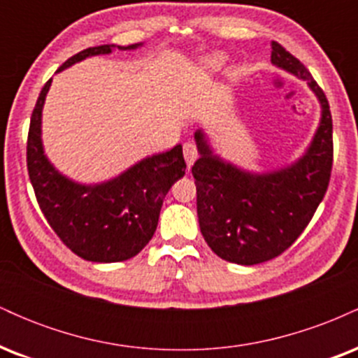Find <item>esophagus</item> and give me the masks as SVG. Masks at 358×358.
Segmentation results:
<instances>
[{
    "mask_svg": "<svg viewBox=\"0 0 358 358\" xmlns=\"http://www.w3.org/2000/svg\"><path fill=\"white\" fill-rule=\"evenodd\" d=\"M183 156H185V162H187V166L190 168L193 163H195V159L199 158V150H196V145L195 143L188 141L183 145Z\"/></svg>",
    "mask_w": 358,
    "mask_h": 358,
    "instance_id": "obj_1",
    "label": "esophagus"
}]
</instances>
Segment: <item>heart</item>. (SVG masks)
<instances>
[{
  "label": "heart",
  "mask_w": 358,
  "mask_h": 358,
  "mask_svg": "<svg viewBox=\"0 0 358 358\" xmlns=\"http://www.w3.org/2000/svg\"><path fill=\"white\" fill-rule=\"evenodd\" d=\"M222 65H224V57H222V55H208L202 60V64H200V69H202L203 73H212V72H217L219 69H222Z\"/></svg>",
  "instance_id": "b5f03b06"
}]
</instances>
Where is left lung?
Wrapping results in <instances>:
<instances>
[{"mask_svg": "<svg viewBox=\"0 0 358 358\" xmlns=\"http://www.w3.org/2000/svg\"><path fill=\"white\" fill-rule=\"evenodd\" d=\"M271 48V62L306 80L322 104L305 156L274 173H249L212 155L202 131L195 133L200 158L192 175L200 231L217 256L242 266L271 261L291 248L323 200L334 165V124L323 89L285 47L273 42Z\"/></svg>", "mask_w": 358, "mask_h": 358, "instance_id": "obj_1", "label": "left lung"}]
</instances>
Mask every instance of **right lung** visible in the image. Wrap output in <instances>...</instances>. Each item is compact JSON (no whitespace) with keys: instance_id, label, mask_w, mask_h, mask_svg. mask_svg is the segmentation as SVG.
I'll list each match as a JSON object with an SVG mask.
<instances>
[{"instance_id":"obj_1","label":"right lung","mask_w":358,"mask_h":358,"mask_svg":"<svg viewBox=\"0 0 358 358\" xmlns=\"http://www.w3.org/2000/svg\"><path fill=\"white\" fill-rule=\"evenodd\" d=\"M141 43L117 47L133 50ZM114 45L85 48L59 69L90 55L110 53ZM52 79L43 85L31 113L27 166L34 192L53 232L73 254L92 262H119L134 257L151 241L168 190L185 175L182 145L153 155L117 178L101 185H79L62 176L43 155L42 109Z\"/></svg>"}]
</instances>
